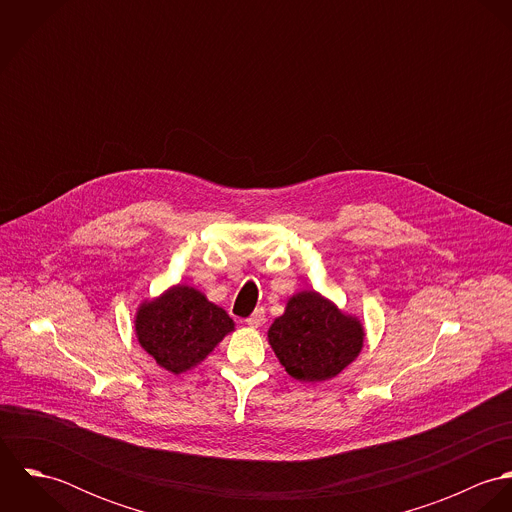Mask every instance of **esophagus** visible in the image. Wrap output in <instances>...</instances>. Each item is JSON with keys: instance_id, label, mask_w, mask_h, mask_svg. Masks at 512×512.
<instances>
[{"instance_id": "1", "label": "esophagus", "mask_w": 512, "mask_h": 512, "mask_svg": "<svg viewBox=\"0 0 512 512\" xmlns=\"http://www.w3.org/2000/svg\"><path fill=\"white\" fill-rule=\"evenodd\" d=\"M264 309L260 307V309H256L248 319H246V325H250V327H260L262 323H264Z\"/></svg>"}]
</instances>
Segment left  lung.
<instances>
[{
	"instance_id": "left-lung-1",
	"label": "left lung",
	"mask_w": 512,
	"mask_h": 512,
	"mask_svg": "<svg viewBox=\"0 0 512 512\" xmlns=\"http://www.w3.org/2000/svg\"><path fill=\"white\" fill-rule=\"evenodd\" d=\"M270 345L297 380L319 382L337 376L363 347V327L319 293L301 292L268 331Z\"/></svg>"
}]
</instances>
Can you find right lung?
Returning a JSON list of instances; mask_svg holds the SVG:
<instances>
[{
    "instance_id": "add662e5",
    "label": "right lung",
    "mask_w": 512,
    "mask_h": 512,
    "mask_svg": "<svg viewBox=\"0 0 512 512\" xmlns=\"http://www.w3.org/2000/svg\"><path fill=\"white\" fill-rule=\"evenodd\" d=\"M232 329L226 311L189 286H175L144 303L136 317L140 345L173 374L201 363Z\"/></svg>"
}]
</instances>
